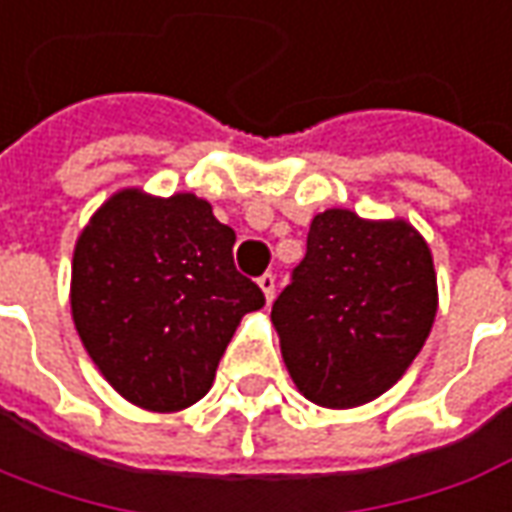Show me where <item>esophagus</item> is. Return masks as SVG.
I'll use <instances>...</instances> for the list:
<instances>
[{
	"mask_svg": "<svg viewBox=\"0 0 512 512\" xmlns=\"http://www.w3.org/2000/svg\"><path fill=\"white\" fill-rule=\"evenodd\" d=\"M259 287H262L267 303L276 298V276H273V273H264V276L259 278Z\"/></svg>",
	"mask_w": 512,
	"mask_h": 512,
	"instance_id": "1",
	"label": "esophagus"
}]
</instances>
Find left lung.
<instances>
[{"mask_svg": "<svg viewBox=\"0 0 512 512\" xmlns=\"http://www.w3.org/2000/svg\"><path fill=\"white\" fill-rule=\"evenodd\" d=\"M435 315L432 250L410 222L326 209L309 225L306 256L270 320L303 396L317 407L351 410L407 373Z\"/></svg>", "mask_w": 512, "mask_h": 512, "instance_id": "8db88e82", "label": "left lung"}]
</instances>
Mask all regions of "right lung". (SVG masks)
I'll return each mask as SVG.
<instances>
[{
    "instance_id": "add662e5",
    "label": "right lung",
    "mask_w": 512,
    "mask_h": 512,
    "mask_svg": "<svg viewBox=\"0 0 512 512\" xmlns=\"http://www.w3.org/2000/svg\"><path fill=\"white\" fill-rule=\"evenodd\" d=\"M236 234L209 200L119 189L74 242L72 320L91 362L130 404L178 412L214 382L239 320L264 306L236 273Z\"/></svg>"
}]
</instances>
